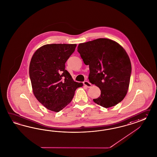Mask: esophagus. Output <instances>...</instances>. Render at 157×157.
<instances>
[{"mask_svg":"<svg viewBox=\"0 0 157 157\" xmlns=\"http://www.w3.org/2000/svg\"><path fill=\"white\" fill-rule=\"evenodd\" d=\"M83 85L86 86L87 87H88V88L91 87V84L89 82H88L87 81H84V82H83Z\"/></svg>","mask_w":157,"mask_h":157,"instance_id":"obj_1","label":"esophagus"}]
</instances>
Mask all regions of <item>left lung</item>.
<instances>
[{
    "mask_svg": "<svg viewBox=\"0 0 157 157\" xmlns=\"http://www.w3.org/2000/svg\"><path fill=\"white\" fill-rule=\"evenodd\" d=\"M78 52L89 66L90 82L101 90L94 102L106 108L120 102L127 93L131 74V61L123 48L112 40L98 38L79 44Z\"/></svg>",
    "mask_w": 157,
    "mask_h": 157,
    "instance_id": "obj_1",
    "label": "left lung"
}]
</instances>
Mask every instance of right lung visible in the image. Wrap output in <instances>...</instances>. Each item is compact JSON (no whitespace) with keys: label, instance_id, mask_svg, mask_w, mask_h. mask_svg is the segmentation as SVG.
Listing matches in <instances>:
<instances>
[{"label":"right lung","instance_id":"1","mask_svg":"<svg viewBox=\"0 0 157 157\" xmlns=\"http://www.w3.org/2000/svg\"><path fill=\"white\" fill-rule=\"evenodd\" d=\"M76 44L43 45L34 53L29 76L34 95L48 109L58 112L71 101L76 89L83 86L73 80L65 63Z\"/></svg>","mask_w":157,"mask_h":157}]
</instances>
